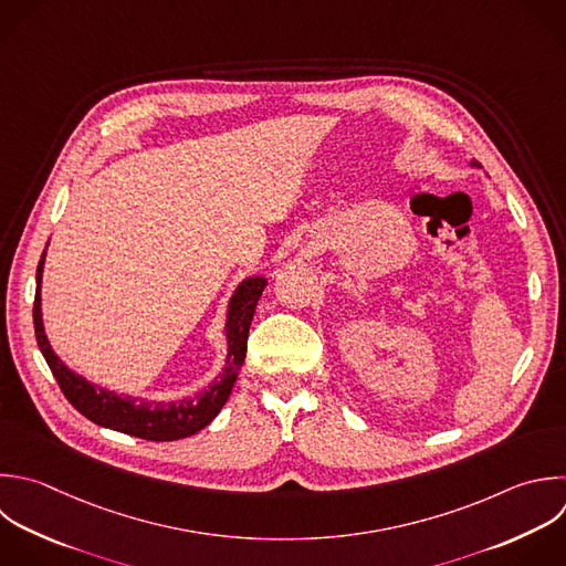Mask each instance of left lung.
<instances>
[{"mask_svg": "<svg viewBox=\"0 0 566 566\" xmlns=\"http://www.w3.org/2000/svg\"><path fill=\"white\" fill-rule=\"evenodd\" d=\"M471 168H478V161H471Z\"/></svg>", "mask_w": 566, "mask_h": 566, "instance_id": "left-lung-1", "label": "left lung"}]
</instances>
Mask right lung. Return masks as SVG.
I'll return each mask as SVG.
<instances>
[{"instance_id": "add662e5", "label": "right lung", "mask_w": 566, "mask_h": 566, "mask_svg": "<svg viewBox=\"0 0 566 566\" xmlns=\"http://www.w3.org/2000/svg\"><path fill=\"white\" fill-rule=\"evenodd\" d=\"M44 259L46 250L42 254V261L38 265V292H35V307H33V321H35V336L38 345L60 382L64 396L69 402L84 413L88 420L115 429L128 436H137L144 440L155 442H168L188 438L203 427H208L217 413L228 402L232 387L237 382V376L245 360L248 349V334L250 323L256 310V303L268 285L265 276H250L243 279L230 303L226 314V338H228V356L223 371L208 385V389L184 398V400H148V398H133V396H119L117 391H108L104 387L93 385L84 376L75 374L64 365V360L53 352L49 336L44 332V318H42V274H44Z\"/></svg>"}]
</instances>
